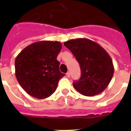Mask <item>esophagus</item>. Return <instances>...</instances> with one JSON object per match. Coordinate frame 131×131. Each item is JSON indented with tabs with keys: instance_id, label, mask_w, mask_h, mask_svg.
I'll return each mask as SVG.
<instances>
[{
	"instance_id": "1",
	"label": "esophagus",
	"mask_w": 131,
	"mask_h": 131,
	"mask_svg": "<svg viewBox=\"0 0 131 131\" xmlns=\"http://www.w3.org/2000/svg\"><path fill=\"white\" fill-rule=\"evenodd\" d=\"M67 77H69V78L70 76H71V73H70V72H67Z\"/></svg>"
}]
</instances>
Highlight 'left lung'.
<instances>
[{"label":"left lung","instance_id":"obj_1","mask_svg":"<svg viewBox=\"0 0 131 131\" xmlns=\"http://www.w3.org/2000/svg\"><path fill=\"white\" fill-rule=\"evenodd\" d=\"M80 64L82 75L73 82L75 89L84 96H92L105 90L114 72L112 60L105 49L86 38L64 43Z\"/></svg>","mask_w":131,"mask_h":131}]
</instances>
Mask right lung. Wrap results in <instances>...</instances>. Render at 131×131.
<instances>
[{
	"label": "right lung",
	"instance_id": "add662e5",
	"mask_svg": "<svg viewBox=\"0 0 131 131\" xmlns=\"http://www.w3.org/2000/svg\"><path fill=\"white\" fill-rule=\"evenodd\" d=\"M62 49L59 41H41L21 51L15 61V76L26 93L38 99L50 96L64 74L60 71L57 56Z\"/></svg>",
	"mask_w": 131,
	"mask_h": 131
}]
</instances>
